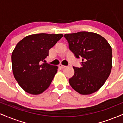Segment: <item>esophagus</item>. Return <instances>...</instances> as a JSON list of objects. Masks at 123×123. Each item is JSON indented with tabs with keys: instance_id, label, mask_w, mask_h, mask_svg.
I'll return each mask as SVG.
<instances>
[{
	"instance_id": "1",
	"label": "esophagus",
	"mask_w": 123,
	"mask_h": 123,
	"mask_svg": "<svg viewBox=\"0 0 123 123\" xmlns=\"http://www.w3.org/2000/svg\"><path fill=\"white\" fill-rule=\"evenodd\" d=\"M58 66H59V68H61V69H63V68H64L66 67V66L63 65H62V64H60L58 65Z\"/></svg>"
}]
</instances>
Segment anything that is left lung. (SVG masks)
<instances>
[{
	"label": "left lung",
	"mask_w": 123,
	"mask_h": 123,
	"mask_svg": "<svg viewBox=\"0 0 123 123\" xmlns=\"http://www.w3.org/2000/svg\"><path fill=\"white\" fill-rule=\"evenodd\" d=\"M70 50L77 58H82V67L73 66L74 74L70 85L81 95L99 90L108 79L112 68V50L106 39L93 32L65 34Z\"/></svg>",
	"instance_id": "obj_1"
}]
</instances>
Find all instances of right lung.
<instances>
[{
    "mask_svg": "<svg viewBox=\"0 0 123 123\" xmlns=\"http://www.w3.org/2000/svg\"><path fill=\"white\" fill-rule=\"evenodd\" d=\"M62 37V34H33L16 45L12 54V72L25 92L39 95L49 88L58 67L43 61Z\"/></svg>",
    "mask_w": 123,
    "mask_h": 123,
    "instance_id": "right-lung-1",
    "label": "right lung"
}]
</instances>
